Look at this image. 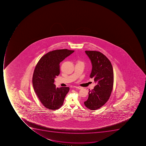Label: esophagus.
<instances>
[{"mask_svg":"<svg viewBox=\"0 0 146 146\" xmlns=\"http://www.w3.org/2000/svg\"><path fill=\"white\" fill-rule=\"evenodd\" d=\"M76 88H78V89H79V90H80L81 88H82L81 87H80V86H78V87H75Z\"/></svg>","mask_w":146,"mask_h":146,"instance_id":"1","label":"esophagus"}]
</instances>
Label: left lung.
Here are the masks:
<instances>
[{"mask_svg":"<svg viewBox=\"0 0 146 146\" xmlns=\"http://www.w3.org/2000/svg\"><path fill=\"white\" fill-rule=\"evenodd\" d=\"M92 63L90 78L96 85L89 91L87 100L84 104L91 110H98L107 102L110 97L114 84V72L110 61L98 51H85Z\"/></svg>","mask_w":146,"mask_h":146,"instance_id":"1","label":"left lung"}]
</instances>
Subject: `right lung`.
<instances>
[{
    "mask_svg": "<svg viewBox=\"0 0 146 146\" xmlns=\"http://www.w3.org/2000/svg\"><path fill=\"white\" fill-rule=\"evenodd\" d=\"M74 51L56 50L40 58L34 71L32 84L34 90L41 104L48 109H58L62 106L68 87H56L54 79L60 74V64Z\"/></svg>",
    "mask_w": 146,
    "mask_h": 146,
    "instance_id": "add662e5",
    "label": "right lung"
}]
</instances>
